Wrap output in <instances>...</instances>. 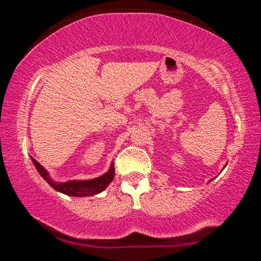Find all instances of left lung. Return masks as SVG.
<instances>
[{"instance_id":"1","label":"left lung","mask_w":261,"mask_h":261,"mask_svg":"<svg viewBox=\"0 0 261 261\" xmlns=\"http://www.w3.org/2000/svg\"><path fill=\"white\" fill-rule=\"evenodd\" d=\"M226 166H227V165H226ZM226 166H224V167H226ZM224 167H223V169H224ZM212 179H213V178H212ZM212 179H210V182H212ZM210 182H208V183H210Z\"/></svg>"}]
</instances>
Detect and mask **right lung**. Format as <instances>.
Instances as JSON below:
<instances>
[{"label":"right lung","instance_id":"right-lung-1","mask_svg":"<svg viewBox=\"0 0 261 261\" xmlns=\"http://www.w3.org/2000/svg\"><path fill=\"white\" fill-rule=\"evenodd\" d=\"M33 165L37 168L38 173L40 174L41 177L46 180V182L50 185V187L56 190L57 192L64 193L67 196L71 197H91L95 196L100 192H102L106 188L112 183V180L115 176V168L114 163H110V167L108 171H106L103 175L99 176V177L92 178V179H71L67 180V182H56V180L50 177L49 173L47 169H45L40 163H39L35 159L31 156Z\"/></svg>","mask_w":261,"mask_h":261}]
</instances>
